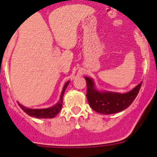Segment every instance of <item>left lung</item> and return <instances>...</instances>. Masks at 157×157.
I'll return each mask as SVG.
<instances>
[{
	"label": "left lung",
	"instance_id": "1",
	"mask_svg": "<svg viewBox=\"0 0 157 157\" xmlns=\"http://www.w3.org/2000/svg\"><path fill=\"white\" fill-rule=\"evenodd\" d=\"M87 82V98L93 110L101 114H113L121 112L131 105L138 95L142 82L133 90L125 94L100 92L94 88L93 80L85 77Z\"/></svg>",
	"mask_w": 157,
	"mask_h": 157
}]
</instances>
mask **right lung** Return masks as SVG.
<instances>
[{
  "instance_id": "1",
  "label": "right lung",
  "mask_w": 157,
  "mask_h": 157,
  "mask_svg": "<svg viewBox=\"0 0 157 157\" xmlns=\"http://www.w3.org/2000/svg\"><path fill=\"white\" fill-rule=\"evenodd\" d=\"M69 81L64 85V87L63 89V91L61 93V97L59 99V102L54 105L53 107H51L48 109H28L24 107L21 104L18 103L20 108L23 110L24 112L26 113L28 115L31 117H36V118H54L61 110L63 107V95H64V91L66 90V87L68 85Z\"/></svg>"
}]
</instances>
